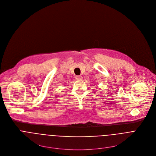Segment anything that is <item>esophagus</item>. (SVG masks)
Returning <instances> with one entry per match:
<instances>
[{
    "label": "esophagus",
    "instance_id": "1",
    "mask_svg": "<svg viewBox=\"0 0 156 156\" xmlns=\"http://www.w3.org/2000/svg\"><path fill=\"white\" fill-rule=\"evenodd\" d=\"M82 78H82V76L81 75H78V76H76V77H75V79L76 80H81Z\"/></svg>",
    "mask_w": 156,
    "mask_h": 156
}]
</instances>
